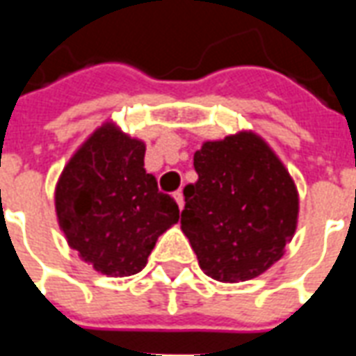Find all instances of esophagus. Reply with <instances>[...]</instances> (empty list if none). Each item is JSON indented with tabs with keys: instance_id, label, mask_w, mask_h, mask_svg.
<instances>
[{
	"instance_id": "1",
	"label": "esophagus",
	"mask_w": 356,
	"mask_h": 356,
	"mask_svg": "<svg viewBox=\"0 0 356 356\" xmlns=\"http://www.w3.org/2000/svg\"><path fill=\"white\" fill-rule=\"evenodd\" d=\"M173 198H175V202H177L179 209L185 208V198H183V193H181V191H177V193L173 194Z\"/></svg>"
}]
</instances>
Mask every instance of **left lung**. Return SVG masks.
I'll list each match as a JSON object with an SVG mask.
<instances>
[{
	"label": "left lung",
	"mask_w": 356,
	"mask_h": 356,
	"mask_svg": "<svg viewBox=\"0 0 356 356\" xmlns=\"http://www.w3.org/2000/svg\"><path fill=\"white\" fill-rule=\"evenodd\" d=\"M194 170L181 231L202 270L217 282H246L282 259L298 229L299 193L267 140L252 129L204 140Z\"/></svg>",
	"instance_id": "8db88e82"
}]
</instances>
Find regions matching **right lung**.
<instances>
[{"label":"right lung","mask_w":356,"mask_h":356,"mask_svg":"<svg viewBox=\"0 0 356 356\" xmlns=\"http://www.w3.org/2000/svg\"><path fill=\"white\" fill-rule=\"evenodd\" d=\"M145 140L106 120L76 148L55 185L68 246L112 278L143 270L158 236L179 221L175 200L145 170Z\"/></svg>","instance_id":"obj_1"}]
</instances>
